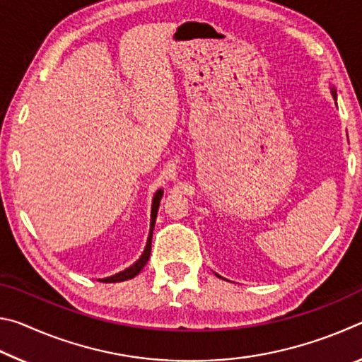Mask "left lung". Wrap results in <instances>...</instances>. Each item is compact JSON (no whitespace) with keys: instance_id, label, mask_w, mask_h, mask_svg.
<instances>
[{"instance_id":"1","label":"left lung","mask_w":362,"mask_h":362,"mask_svg":"<svg viewBox=\"0 0 362 362\" xmlns=\"http://www.w3.org/2000/svg\"><path fill=\"white\" fill-rule=\"evenodd\" d=\"M332 95H334V99H335V95H337V94H335V90H332Z\"/></svg>"}]
</instances>
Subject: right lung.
<instances>
[{
  "mask_svg": "<svg viewBox=\"0 0 362 362\" xmlns=\"http://www.w3.org/2000/svg\"><path fill=\"white\" fill-rule=\"evenodd\" d=\"M163 198V192L159 189L156 192L155 198H153V206H151V223H150V236H148V241H146V246L145 250L140 259L134 263L132 267H129L124 272H121L118 274H115V276H110L105 279H100L102 283H121V281H126V279H132L136 278L137 274L142 272L144 267L146 265V262L150 259V252H151V236H153V228H155V222H156V214H158V207H159V201Z\"/></svg>",
  "mask_w": 362,
  "mask_h": 362,
  "instance_id": "obj_1",
  "label": "right lung"
}]
</instances>
